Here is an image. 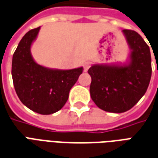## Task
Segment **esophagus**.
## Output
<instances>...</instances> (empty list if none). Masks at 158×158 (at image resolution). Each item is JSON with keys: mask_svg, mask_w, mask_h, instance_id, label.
Instances as JSON below:
<instances>
[{"mask_svg": "<svg viewBox=\"0 0 158 158\" xmlns=\"http://www.w3.org/2000/svg\"><path fill=\"white\" fill-rule=\"evenodd\" d=\"M91 65H90V63H88V62H87V63H85L83 65V68H84V71L86 72V71H88V69L90 68Z\"/></svg>", "mask_w": 158, "mask_h": 158, "instance_id": "1", "label": "esophagus"}]
</instances>
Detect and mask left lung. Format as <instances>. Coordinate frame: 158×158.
I'll return each instance as SVG.
<instances>
[{
	"instance_id": "left-lung-1",
	"label": "left lung",
	"mask_w": 158,
	"mask_h": 158,
	"mask_svg": "<svg viewBox=\"0 0 158 158\" xmlns=\"http://www.w3.org/2000/svg\"><path fill=\"white\" fill-rule=\"evenodd\" d=\"M130 49L125 64H96L89 68L90 95L106 112L124 113L138 103L147 90L152 77L149 46L133 30H122Z\"/></svg>"
}]
</instances>
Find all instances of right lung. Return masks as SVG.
<instances>
[{"instance_id":"add662e5","label":"right lung","mask_w":158,"mask_h":158,"mask_svg":"<svg viewBox=\"0 0 158 158\" xmlns=\"http://www.w3.org/2000/svg\"><path fill=\"white\" fill-rule=\"evenodd\" d=\"M40 29L28 31L19 42L12 56L11 76L16 93L24 105L40 114H51L65 105L83 67L60 70L36 63L31 46Z\"/></svg>"}]
</instances>
